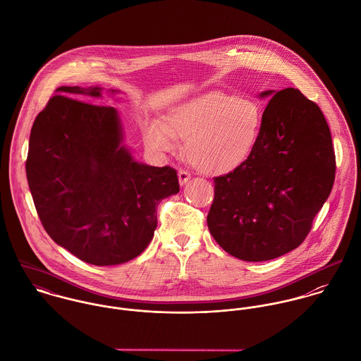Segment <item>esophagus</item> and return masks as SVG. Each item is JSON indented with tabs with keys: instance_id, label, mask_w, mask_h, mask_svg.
<instances>
[{
	"instance_id": "esophagus-1",
	"label": "esophagus",
	"mask_w": 361,
	"mask_h": 361,
	"mask_svg": "<svg viewBox=\"0 0 361 361\" xmlns=\"http://www.w3.org/2000/svg\"><path fill=\"white\" fill-rule=\"evenodd\" d=\"M178 178H179V183H180V186H185V185L190 180V173H189L188 171L180 169V171L178 172Z\"/></svg>"
}]
</instances>
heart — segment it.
Listing matches in <instances>:
<instances>
[{"label":"heart","instance_id":"1","mask_svg":"<svg viewBox=\"0 0 361 361\" xmlns=\"http://www.w3.org/2000/svg\"><path fill=\"white\" fill-rule=\"evenodd\" d=\"M262 112L256 102L209 92L171 106L158 121L143 125L146 145L155 152L175 150L185 140L190 165L204 175L228 173L240 166L256 147Z\"/></svg>","mask_w":361,"mask_h":361}]
</instances>
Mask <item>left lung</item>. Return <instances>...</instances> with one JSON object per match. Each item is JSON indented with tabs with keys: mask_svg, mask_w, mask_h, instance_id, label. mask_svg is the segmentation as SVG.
Here are the masks:
<instances>
[{
	"mask_svg": "<svg viewBox=\"0 0 361 361\" xmlns=\"http://www.w3.org/2000/svg\"><path fill=\"white\" fill-rule=\"evenodd\" d=\"M261 132L249 158L214 178L207 225L243 261H268L299 247L335 180V153L319 106L296 89L267 90Z\"/></svg>",
	"mask_w": 361,
	"mask_h": 361,
	"instance_id": "obj_1",
	"label": "left lung"
}]
</instances>
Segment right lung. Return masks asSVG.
I'll return each mask as SVG.
<instances>
[{
    "label": "right lung",
    "instance_id": "right-lung-1",
    "mask_svg": "<svg viewBox=\"0 0 361 361\" xmlns=\"http://www.w3.org/2000/svg\"><path fill=\"white\" fill-rule=\"evenodd\" d=\"M103 87L62 86L36 116L26 176L39 218L52 240L93 265H118L145 252L157 206L179 192L176 171L133 158ZM118 93L116 90H109Z\"/></svg>",
    "mask_w": 361,
    "mask_h": 361
}]
</instances>
